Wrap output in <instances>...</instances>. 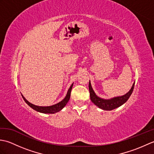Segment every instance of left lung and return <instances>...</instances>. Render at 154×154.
<instances>
[{
  "mask_svg": "<svg viewBox=\"0 0 154 154\" xmlns=\"http://www.w3.org/2000/svg\"><path fill=\"white\" fill-rule=\"evenodd\" d=\"M134 84H135V82L133 84L131 89L129 91V92L127 93L126 94H124V95L121 96V97H114L111 99L106 100V99H100V98H99V97H97L96 95V94L94 93L92 87H91V85L89 81V88L91 100L96 106L99 107L100 109H102L104 110H112L113 109H116L118 107L120 106L121 105H122L124 103H125L126 102L133 92L134 88Z\"/></svg>",
  "mask_w": 154,
  "mask_h": 154,
  "instance_id": "1",
  "label": "left lung"
}]
</instances>
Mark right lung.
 Returning <instances> with one entry per match:
<instances>
[{
	"instance_id": "1",
	"label": "right lung",
	"mask_w": 154,
	"mask_h": 154,
	"mask_svg": "<svg viewBox=\"0 0 154 154\" xmlns=\"http://www.w3.org/2000/svg\"><path fill=\"white\" fill-rule=\"evenodd\" d=\"M73 84H72L71 87H69V89L68 92L67 93V95L65 97V99L63 100H61V102H60L57 104H54V105L50 106H39L34 105V104L30 103V102H28V101L24 97H23L22 94V97L23 98V99L24 100L25 102L27 103V104H28V105L30 106L32 109H33L34 110L38 111V112H40L42 113H45V114H54V113L59 112V111H60L68 103L69 100V99H70L71 91L72 89V87H73Z\"/></svg>"
}]
</instances>
